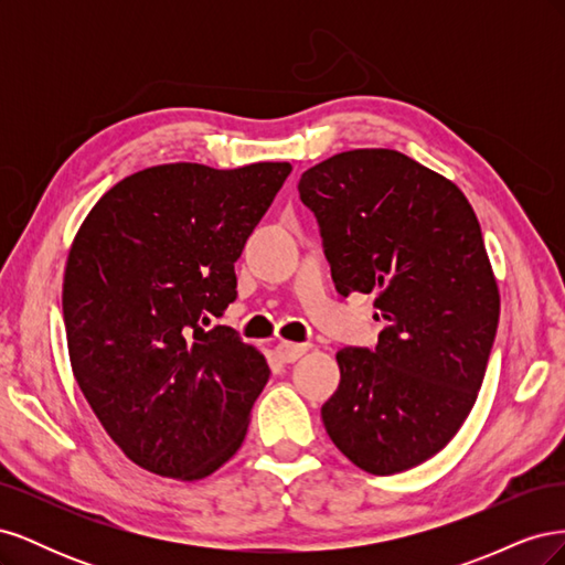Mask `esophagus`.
Returning <instances> with one entry per match:
<instances>
[{"instance_id":"1","label":"esophagus","mask_w":565,"mask_h":565,"mask_svg":"<svg viewBox=\"0 0 565 565\" xmlns=\"http://www.w3.org/2000/svg\"><path fill=\"white\" fill-rule=\"evenodd\" d=\"M309 351V347L306 344H292V341H280V344L276 347V353L282 363H295L299 361V358Z\"/></svg>"}]
</instances>
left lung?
I'll return each instance as SVG.
<instances>
[{"instance_id": "1", "label": "left lung", "mask_w": 565, "mask_h": 565, "mask_svg": "<svg viewBox=\"0 0 565 565\" xmlns=\"http://www.w3.org/2000/svg\"><path fill=\"white\" fill-rule=\"evenodd\" d=\"M299 198L318 224L337 292H374L380 344L341 349L324 431L374 476L448 446L483 384L500 289L459 188L398 150L358 148L306 169Z\"/></svg>"}]
</instances>
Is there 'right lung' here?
I'll use <instances>...</instances> for the list:
<instances>
[{
  "label": "right lung",
  "mask_w": 565,
  "mask_h": 565,
  "mask_svg": "<svg viewBox=\"0 0 565 565\" xmlns=\"http://www.w3.org/2000/svg\"><path fill=\"white\" fill-rule=\"evenodd\" d=\"M289 162L148 167L100 198L75 235L63 320L75 380L134 465L200 481L241 450L266 358L226 324L235 262Z\"/></svg>",
  "instance_id": "add662e5"
}]
</instances>
